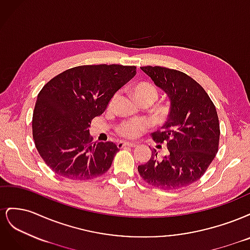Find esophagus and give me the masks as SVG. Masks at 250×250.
<instances>
[{"label":"esophagus","mask_w":250,"mask_h":250,"mask_svg":"<svg viewBox=\"0 0 250 250\" xmlns=\"http://www.w3.org/2000/svg\"><path fill=\"white\" fill-rule=\"evenodd\" d=\"M119 148H124V147H137V144L135 143H129V142H119L118 143Z\"/></svg>","instance_id":"34e87169"}]
</instances>
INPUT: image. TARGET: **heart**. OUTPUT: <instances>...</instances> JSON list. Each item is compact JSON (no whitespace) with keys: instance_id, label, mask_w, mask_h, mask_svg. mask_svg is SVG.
I'll list each match as a JSON object with an SVG mask.
<instances>
[{"instance_id":"1","label":"heart","mask_w":250,"mask_h":250,"mask_svg":"<svg viewBox=\"0 0 250 250\" xmlns=\"http://www.w3.org/2000/svg\"><path fill=\"white\" fill-rule=\"evenodd\" d=\"M134 96L139 101L144 100V99H150L153 102L158 98V93L157 89L150 83L147 82H142L139 83V84L134 87L133 89ZM115 96L111 99L110 103H113L116 100ZM168 116V108L163 107L162 109L158 110L157 112V117L160 120H165L166 117ZM144 125L142 122H138V121H132V122H125L123 124H121L119 127V132L120 134H122L123 137L126 138H135L140 132L143 130Z\"/></svg>"}]
</instances>
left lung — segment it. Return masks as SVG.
Returning <instances> with one entry per match:
<instances>
[{
  "label": "left lung",
  "instance_id": "1",
  "mask_svg": "<svg viewBox=\"0 0 250 250\" xmlns=\"http://www.w3.org/2000/svg\"><path fill=\"white\" fill-rule=\"evenodd\" d=\"M156 86L169 97L168 120L152 139L167 144L168 154L158 157L152 150L150 160L139 166L142 178L164 190H176L197 181L219 147L220 126L216 107L204 88L187 74L163 66H142Z\"/></svg>",
  "mask_w": 250,
  "mask_h": 250
}]
</instances>
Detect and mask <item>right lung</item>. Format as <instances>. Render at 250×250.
<instances>
[{
    "label": "right lung",
    "mask_w": 250,
    "mask_h": 250,
    "mask_svg": "<svg viewBox=\"0 0 250 250\" xmlns=\"http://www.w3.org/2000/svg\"><path fill=\"white\" fill-rule=\"evenodd\" d=\"M135 73L134 65H79L44 84L36 99L32 132L37 151L52 171L73 180L107 172L119 147L112 142H93L88 128Z\"/></svg>",
    "instance_id": "obj_1"
}]
</instances>
